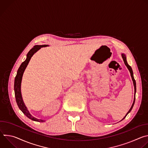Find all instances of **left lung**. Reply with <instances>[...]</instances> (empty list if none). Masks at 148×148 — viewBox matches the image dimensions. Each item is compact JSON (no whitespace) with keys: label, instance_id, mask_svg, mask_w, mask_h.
I'll return each mask as SVG.
<instances>
[{"label":"left lung","instance_id":"8db88e82","mask_svg":"<svg viewBox=\"0 0 148 148\" xmlns=\"http://www.w3.org/2000/svg\"><path fill=\"white\" fill-rule=\"evenodd\" d=\"M121 56H122V58H123V61H124V63H125V66H126V67L128 68V69L129 70V71H130V74H131V77H132V81H133V84H134V90H135V92H134V102H133V103H132V106H131V108L130 109V110L128 111V112H127V114H126V115H125V116L123 117V118L122 119V120H123L126 116V115H127L131 111V110H132V108H133V107H134V103H135V94H136V81H135V79H134V73H133V71H132V68H131V67L128 64V62H127V61H126V55L125 54H123V53H122L121 54ZM121 120V121H122Z\"/></svg>","mask_w":148,"mask_h":148}]
</instances>
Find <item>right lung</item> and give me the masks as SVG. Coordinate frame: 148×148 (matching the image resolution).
<instances>
[{"instance_id":"add662e5","label":"right lung","mask_w":148,"mask_h":148,"mask_svg":"<svg viewBox=\"0 0 148 148\" xmlns=\"http://www.w3.org/2000/svg\"><path fill=\"white\" fill-rule=\"evenodd\" d=\"M49 46L48 45H36L34 46L27 54L26 59L25 61H23L22 64H21L20 66L19 67L16 76L14 78V94L16 97V101L17 102V104L19 109L23 112V113L29 119L33 120L34 121L37 122H45V120L39 119H37L33 116H32L30 113L29 112L27 108L25 105L24 101L23 100L22 92H21V84H22V80L23 73L25 72V70H26L29 62L32 57V56L38 51L39 50L41 47H45Z\"/></svg>"}]
</instances>
